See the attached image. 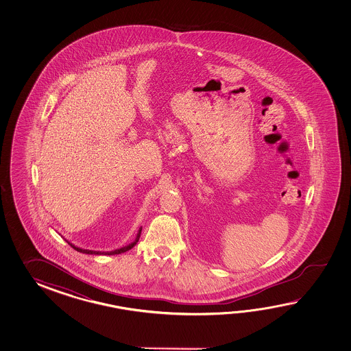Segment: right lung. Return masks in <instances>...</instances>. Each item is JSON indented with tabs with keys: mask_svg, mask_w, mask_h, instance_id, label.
I'll return each mask as SVG.
<instances>
[{
	"mask_svg": "<svg viewBox=\"0 0 351 351\" xmlns=\"http://www.w3.org/2000/svg\"><path fill=\"white\" fill-rule=\"evenodd\" d=\"M141 233H142V227L139 228V231H138V233H136V237H135L134 241H133L132 243H129V245H127V246L121 247V248H118V250H114V251H106V252H101V251H93V250H84V248H80V247L75 246V245H73L71 242H69L67 239H65V241H66L67 243H69L70 246L73 247L74 250H76L77 252H82V254H108V256H110V254H124V252H127V251H129V250H132V248H133V247L136 245V242L139 241Z\"/></svg>",
	"mask_w": 351,
	"mask_h": 351,
	"instance_id": "add662e5",
	"label": "right lung"
}]
</instances>
